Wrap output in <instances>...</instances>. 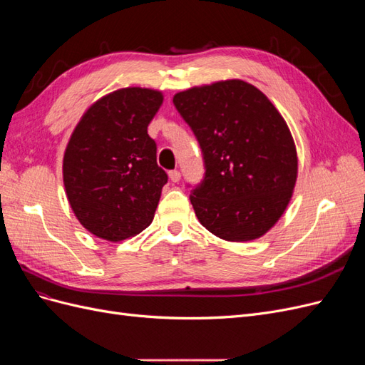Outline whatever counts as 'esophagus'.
<instances>
[{"label":"esophagus","instance_id":"obj_1","mask_svg":"<svg viewBox=\"0 0 365 365\" xmlns=\"http://www.w3.org/2000/svg\"><path fill=\"white\" fill-rule=\"evenodd\" d=\"M169 178L172 182H178L181 180V172L180 170H170L169 172Z\"/></svg>","mask_w":365,"mask_h":365}]
</instances>
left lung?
Instances as JSON below:
<instances>
[{"mask_svg": "<svg viewBox=\"0 0 365 365\" xmlns=\"http://www.w3.org/2000/svg\"><path fill=\"white\" fill-rule=\"evenodd\" d=\"M173 105L200 143L204 180L190 202L215 236L248 242L274 227L297 181L288 125L256 86L233 79L175 94Z\"/></svg>", "mask_w": 365, "mask_h": 365, "instance_id": "obj_1", "label": "left lung"}]
</instances>
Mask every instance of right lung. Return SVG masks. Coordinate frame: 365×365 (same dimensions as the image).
Masks as SVG:
<instances>
[{"label":"right lung","instance_id":"right-lung-1","mask_svg":"<svg viewBox=\"0 0 365 365\" xmlns=\"http://www.w3.org/2000/svg\"><path fill=\"white\" fill-rule=\"evenodd\" d=\"M163 94L123 88L97 101L77 123L63 155V185L79 222L118 242L149 227L168 182L148 126Z\"/></svg>","mask_w":365,"mask_h":365}]
</instances>
